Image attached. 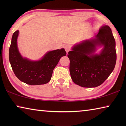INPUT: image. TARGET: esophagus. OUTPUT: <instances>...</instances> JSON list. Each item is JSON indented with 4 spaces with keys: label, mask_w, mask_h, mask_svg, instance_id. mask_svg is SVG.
<instances>
[{
    "label": "esophagus",
    "mask_w": 126,
    "mask_h": 126,
    "mask_svg": "<svg viewBox=\"0 0 126 126\" xmlns=\"http://www.w3.org/2000/svg\"><path fill=\"white\" fill-rule=\"evenodd\" d=\"M64 49H65V50L66 51V52H67V53L69 52L70 51V49H71V48H70V47L68 45H65L64 46Z\"/></svg>",
    "instance_id": "1"
}]
</instances>
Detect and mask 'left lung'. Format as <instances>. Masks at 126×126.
I'll return each instance as SVG.
<instances>
[{
	"mask_svg": "<svg viewBox=\"0 0 126 126\" xmlns=\"http://www.w3.org/2000/svg\"><path fill=\"white\" fill-rule=\"evenodd\" d=\"M104 46L99 54L96 47ZM69 72L74 83L82 87L100 86L113 71L116 63V42L111 29L103 25L94 38L84 40L68 52Z\"/></svg>",
	"mask_w": 126,
	"mask_h": 126,
	"instance_id": "left-lung-1",
	"label": "left lung"
}]
</instances>
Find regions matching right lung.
<instances>
[{
    "mask_svg": "<svg viewBox=\"0 0 126 126\" xmlns=\"http://www.w3.org/2000/svg\"><path fill=\"white\" fill-rule=\"evenodd\" d=\"M19 31L13 33L9 51V58L13 71L19 79L29 85H40L49 82L53 69L62 57L65 56L64 49L49 51L42 59L32 61L20 55L17 46Z\"/></svg>",
    "mask_w": 126,
    "mask_h": 126,
    "instance_id": "obj_1",
    "label": "right lung"
}]
</instances>
